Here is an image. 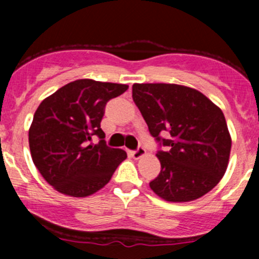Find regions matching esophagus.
I'll list each match as a JSON object with an SVG mask.
<instances>
[{
  "label": "esophagus",
  "instance_id": "obj_1",
  "mask_svg": "<svg viewBox=\"0 0 259 259\" xmlns=\"http://www.w3.org/2000/svg\"><path fill=\"white\" fill-rule=\"evenodd\" d=\"M145 153L146 151L144 148H138L137 150L130 151V155H132L134 159H139V158H142V156H144Z\"/></svg>",
  "mask_w": 259,
  "mask_h": 259
}]
</instances>
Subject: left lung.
Masks as SVG:
<instances>
[{"label": "left lung", "mask_w": 259, "mask_h": 259, "mask_svg": "<svg viewBox=\"0 0 259 259\" xmlns=\"http://www.w3.org/2000/svg\"><path fill=\"white\" fill-rule=\"evenodd\" d=\"M133 100L159 146L160 173L149 183L168 202H190L213 189L228 166L232 140L221 109L176 83H134ZM161 135H169L165 140Z\"/></svg>", "instance_id": "left-lung-1"}]
</instances>
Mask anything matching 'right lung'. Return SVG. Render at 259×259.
<instances>
[{"instance_id":"1","label":"right lung","mask_w":259,"mask_h":259,"mask_svg":"<svg viewBox=\"0 0 259 259\" xmlns=\"http://www.w3.org/2000/svg\"><path fill=\"white\" fill-rule=\"evenodd\" d=\"M129 86L81 79L55 91L38 105L28 130L31 156L44 179L57 192L88 197L105 187L126 158L109 148L100 122L109 100ZM96 135L98 145L92 138Z\"/></svg>"}]
</instances>
